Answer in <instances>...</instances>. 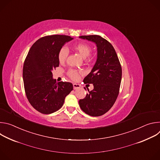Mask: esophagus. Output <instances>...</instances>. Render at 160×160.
Instances as JSON below:
<instances>
[{
	"mask_svg": "<svg viewBox=\"0 0 160 160\" xmlns=\"http://www.w3.org/2000/svg\"><path fill=\"white\" fill-rule=\"evenodd\" d=\"M73 88L75 90V89H77L78 88L80 87V84H77V83H73Z\"/></svg>",
	"mask_w": 160,
	"mask_h": 160,
	"instance_id": "1",
	"label": "esophagus"
}]
</instances>
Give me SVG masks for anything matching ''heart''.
Masks as SVG:
<instances>
[{"instance_id": "1", "label": "heart", "mask_w": 160, "mask_h": 160, "mask_svg": "<svg viewBox=\"0 0 160 160\" xmlns=\"http://www.w3.org/2000/svg\"><path fill=\"white\" fill-rule=\"evenodd\" d=\"M74 49L80 54V56L82 58H86L87 61H90L91 59V58L89 56V55L91 52L92 49H91V47L87 43H78L74 46ZM68 54H69V51H68L67 48L62 47L60 49L58 56V60L60 63H64L66 61ZM82 73V71H78L74 69H70L67 72V75L72 80L76 81L79 79L80 75Z\"/></svg>"}]
</instances>
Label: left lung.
I'll return each mask as SVG.
<instances>
[{
    "label": "left lung",
    "instance_id": "left-lung-1",
    "mask_svg": "<svg viewBox=\"0 0 160 160\" xmlns=\"http://www.w3.org/2000/svg\"><path fill=\"white\" fill-rule=\"evenodd\" d=\"M80 38L96 44V62L84 80V83H92L94 89L79 101L83 111L92 117H99L108 112L115 102L122 80V66L112 45L99 35H83ZM86 90V89H85Z\"/></svg>",
    "mask_w": 160,
    "mask_h": 160
}]
</instances>
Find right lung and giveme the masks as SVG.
Listing matches in <instances>:
<instances>
[{
    "mask_svg": "<svg viewBox=\"0 0 160 160\" xmlns=\"http://www.w3.org/2000/svg\"><path fill=\"white\" fill-rule=\"evenodd\" d=\"M73 39L61 35L42 37L33 44L25 60L22 78L26 96L30 104L42 114L59 110L73 88L70 82L57 83L52 73L59 65L60 49Z\"/></svg>",
    "mask_w": 160,
    "mask_h": 160,
    "instance_id": "right-lung-1",
    "label": "right lung"
}]
</instances>
